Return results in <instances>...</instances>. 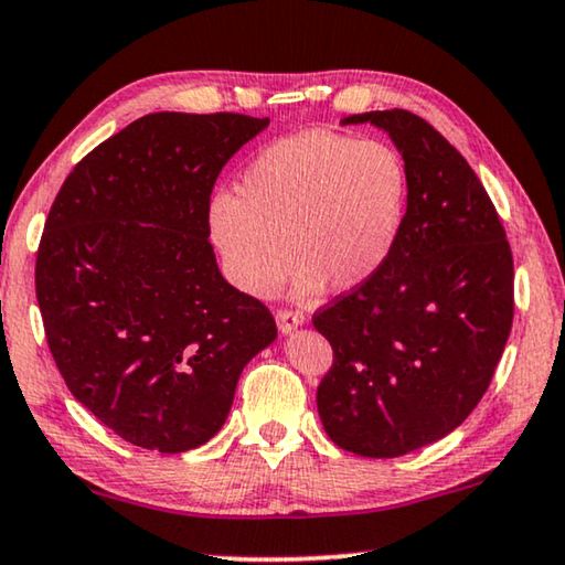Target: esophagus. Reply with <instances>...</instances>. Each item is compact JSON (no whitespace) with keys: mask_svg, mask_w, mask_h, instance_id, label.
<instances>
[{"mask_svg":"<svg viewBox=\"0 0 565 565\" xmlns=\"http://www.w3.org/2000/svg\"><path fill=\"white\" fill-rule=\"evenodd\" d=\"M307 317L301 315V311H291V309H279L276 311V324H279L281 334H291V331H297Z\"/></svg>","mask_w":565,"mask_h":565,"instance_id":"esophagus-1","label":"esophagus"}]
</instances>
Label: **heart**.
<instances>
[{"instance_id": "b5f03b06", "label": "heart", "mask_w": 565, "mask_h": 565, "mask_svg": "<svg viewBox=\"0 0 565 565\" xmlns=\"http://www.w3.org/2000/svg\"><path fill=\"white\" fill-rule=\"evenodd\" d=\"M407 199V166L387 142L311 130L250 160L238 195L211 201L209 231L226 276L250 297H271L291 256L297 297H315L324 284L354 291L390 262Z\"/></svg>"}]
</instances>
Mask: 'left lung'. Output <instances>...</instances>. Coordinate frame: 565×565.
<instances>
[{
	"instance_id": "obj_1",
	"label": "left lung",
	"mask_w": 565,
	"mask_h": 565,
	"mask_svg": "<svg viewBox=\"0 0 565 565\" xmlns=\"http://www.w3.org/2000/svg\"><path fill=\"white\" fill-rule=\"evenodd\" d=\"M395 142L409 173L405 226L382 271L315 315L334 364L317 390L327 435L399 458L450 435L486 395L513 324L503 223L458 150L407 110L349 115Z\"/></svg>"
}]
</instances>
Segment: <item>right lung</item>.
Masks as SVG:
<instances>
[{"instance_id": "right-lung-1", "label": "right lung", "mask_w": 565, "mask_h": 565, "mask_svg": "<svg viewBox=\"0 0 565 565\" xmlns=\"http://www.w3.org/2000/svg\"><path fill=\"white\" fill-rule=\"evenodd\" d=\"M266 125L150 113L79 160L44 223L34 284L62 380L146 450L209 443L276 339L271 311L223 279L209 244L213 183Z\"/></svg>"}]
</instances>
